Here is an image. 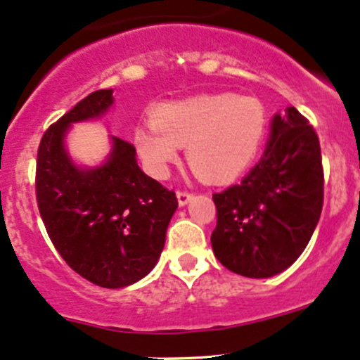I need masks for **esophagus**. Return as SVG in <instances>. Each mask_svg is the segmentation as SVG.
Returning <instances> with one entry per match:
<instances>
[{
  "label": "esophagus",
  "mask_w": 360,
  "mask_h": 360,
  "mask_svg": "<svg viewBox=\"0 0 360 360\" xmlns=\"http://www.w3.org/2000/svg\"><path fill=\"white\" fill-rule=\"evenodd\" d=\"M191 197H193V195H191L190 191H186V190H179V191H177V202H179L181 207L186 205V203L191 200Z\"/></svg>",
  "instance_id": "34e87169"
}]
</instances>
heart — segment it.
Here are the masks:
<instances>
[{
    "mask_svg": "<svg viewBox=\"0 0 360 360\" xmlns=\"http://www.w3.org/2000/svg\"><path fill=\"white\" fill-rule=\"evenodd\" d=\"M266 129L257 101L230 92L198 94L162 104L151 125L134 132V146L157 177H165L186 146L191 169L209 181H228L244 172L256 157Z\"/></svg>",
    "mask_w": 360,
    "mask_h": 360,
    "instance_id": "b5f03b06",
    "label": "heart"
}]
</instances>
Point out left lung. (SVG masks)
Returning <instances> with one entry per match:
<instances>
[{"label": "left lung", "instance_id": "8db88e82", "mask_svg": "<svg viewBox=\"0 0 360 360\" xmlns=\"http://www.w3.org/2000/svg\"><path fill=\"white\" fill-rule=\"evenodd\" d=\"M210 235L223 266L250 278L289 268L314 235L324 202V169L314 127L296 108L275 115L263 157L238 184L214 193Z\"/></svg>", "mask_w": 360, "mask_h": 360}]
</instances>
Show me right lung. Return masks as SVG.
<instances>
[{
	"label": "right lung",
	"instance_id": "obj_1",
	"mask_svg": "<svg viewBox=\"0 0 360 360\" xmlns=\"http://www.w3.org/2000/svg\"><path fill=\"white\" fill-rule=\"evenodd\" d=\"M111 104V89L96 90L46 129L36 158V202L69 266L92 284L120 289L153 270L177 198L139 169L136 148L120 137L96 169H79L69 158V125L97 118Z\"/></svg>",
	"mask_w": 360,
	"mask_h": 360
}]
</instances>
